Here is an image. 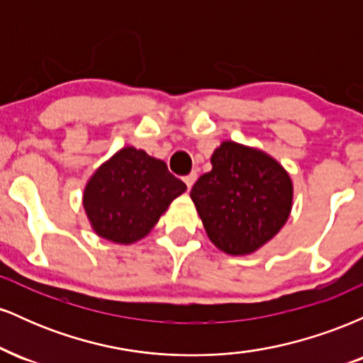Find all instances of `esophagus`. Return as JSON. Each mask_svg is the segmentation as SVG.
Returning a JSON list of instances; mask_svg holds the SVG:
<instances>
[{
	"mask_svg": "<svg viewBox=\"0 0 363 363\" xmlns=\"http://www.w3.org/2000/svg\"><path fill=\"white\" fill-rule=\"evenodd\" d=\"M196 179H198V174H196V172L187 174V176L184 177V182H186L187 189H191V187H193V184L196 182Z\"/></svg>",
	"mask_w": 363,
	"mask_h": 363,
	"instance_id": "1",
	"label": "esophagus"
}]
</instances>
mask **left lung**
Masks as SVG:
<instances>
[{"instance_id":"1","label":"left lung","mask_w":363,"mask_h":363,"mask_svg":"<svg viewBox=\"0 0 363 363\" xmlns=\"http://www.w3.org/2000/svg\"><path fill=\"white\" fill-rule=\"evenodd\" d=\"M208 239L230 256L256 252L281 230L294 201L283 165L262 150L223 141L191 189Z\"/></svg>"}]
</instances>
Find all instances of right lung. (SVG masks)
<instances>
[{
    "mask_svg": "<svg viewBox=\"0 0 363 363\" xmlns=\"http://www.w3.org/2000/svg\"><path fill=\"white\" fill-rule=\"evenodd\" d=\"M184 191V182L169 172L164 160L124 147L91 174L83 208L95 234L128 245L147 237Z\"/></svg>",
    "mask_w": 363,
    "mask_h": 363,
    "instance_id": "right-lung-1",
    "label": "right lung"
}]
</instances>
